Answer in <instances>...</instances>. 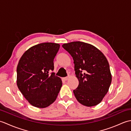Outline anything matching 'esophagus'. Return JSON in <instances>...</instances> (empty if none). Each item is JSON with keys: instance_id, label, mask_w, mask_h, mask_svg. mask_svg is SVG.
<instances>
[{"instance_id": "obj_1", "label": "esophagus", "mask_w": 131, "mask_h": 131, "mask_svg": "<svg viewBox=\"0 0 131 131\" xmlns=\"http://www.w3.org/2000/svg\"><path fill=\"white\" fill-rule=\"evenodd\" d=\"M69 79V77H64L62 78V79L63 80H65V81H66V80H68Z\"/></svg>"}]
</instances>
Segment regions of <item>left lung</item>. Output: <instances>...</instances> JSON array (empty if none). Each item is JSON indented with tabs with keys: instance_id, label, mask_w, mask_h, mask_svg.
Returning a JSON list of instances; mask_svg holds the SVG:
<instances>
[{
	"instance_id": "left-lung-1",
	"label": "left lung",
	"mask_w": 131,
	"mask_h": 131,
	"mask_svg": "<svg viewBox=\"0 0 131 131\" xmlns=\"http://www.w3.org/2000/svg\"><path fill=\"white\" fill-rule=\"evenodd\" d=\"M62 46L74 60L79 85L73 92L78 101L88 107L98 105L112 83L106 58L95 47L82 41H73Z\"/></svg>"
}]
</instances>
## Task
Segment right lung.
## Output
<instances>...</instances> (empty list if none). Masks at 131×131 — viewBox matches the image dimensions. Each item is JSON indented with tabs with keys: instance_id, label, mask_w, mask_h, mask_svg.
<instances>
[{
	"instance_id": "right-lung-1",
	"label": "right lung",
	"mask_w": 131,
	"mask_h": 131,
	"mask_svg": "<svg viewBox=\"0 0 131 131\" xmlns=\"http://www.w3.org/2000/svg\"><path fill=\"white\" fill-rule=\"evenodd\" d=\"M60 44L43 43L32 46L22 56L17 68V84L30 104L48 106L57 99L62 80L55 75L53 60Z\"/></svg>"
}]
</instances>
